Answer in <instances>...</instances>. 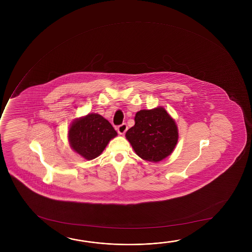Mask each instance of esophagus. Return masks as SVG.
<instances>
[{
    "label": "esophagus",
    "instance_id": "obj_1",
    "mask_svg": "<svg viewBox=\"0 0 252 252\" xmlns=\"http://www.w3.org/2000/svg\"><path fill=\"white\" fill-rule=\"evenodd\" d=\"M126 131H127V126H126V124L123 123V124L120 125V126H118V132L120 134H125Z\"/></svg>",
    "mask_w": 252,
    "mask_h": 252
}]
</instances>
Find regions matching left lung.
Listing matches in <instances>:
<instances>
[{
    "mask_svg": "<svg viewBox=\"0 0 252 252\" xmlns=\"http://www.w3.org/2000/svg\"><path fill=\"white\" fill-rule=\"evenodd\" d=\"M135 125L126 137L137 156L146 161H161L173 152L178 143V126L162 107L141 110L134 118Z\"/></svg>",
    "mask_w": 252,
    "mask_h": 252,
    "instance_id": "obj_1",
    "label": "left lung"
}]
</instances>
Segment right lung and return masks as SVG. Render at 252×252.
Instances as JSON below:
<instances>
[{"mask_svg": "<svg viewBox=\"0 0 252 252\" xmlns=\"http://www.w3.org/2000/svg\"><path fill=\"white\" fill-rule=\"evenodd\" d=\"M118 133L103 117L91 113L79 118L71 124L68 140L74 152L86 159L99 157L109 141Z\"/></svg>", "mask_w": 252, "mask_h": 252, "instance_id": "add662e5", "label": "right lung"}]
</instances>
